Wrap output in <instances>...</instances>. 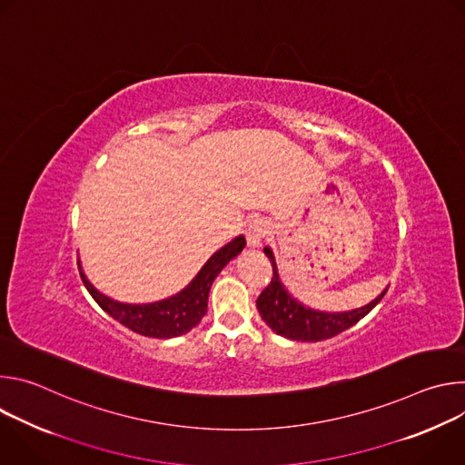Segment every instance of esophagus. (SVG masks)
I'll return each mask as SVG.
<instances>
[{
	"label": "esophagus",
	"mask_w": 465,
	"mask_h": 465,
	"mask_svg": "<svg viewBox=\"0 0 465 465\" xmlns=\"http://www.w3.org/2000/svg\"><path fill=\"white\" fill-rule=\"evenodd\" d=\"M246 244L248 248H259L262 244V241L269 237L271 233V226L267 221L262 219H255V221H250V224L246 226Z\"/></svg>",
	"instance_id": "obj_1"
}]
</instances>
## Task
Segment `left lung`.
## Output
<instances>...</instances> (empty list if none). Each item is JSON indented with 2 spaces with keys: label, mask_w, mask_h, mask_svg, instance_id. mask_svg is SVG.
Listing matches in <instances>:
<instances>
[{
  "label": "left lung",
  "mask_w": 465,
  "mask_h": 465,
  "mask_svg": "<svg viewBox=\"0 0 465 465\" xmlns=\"http://www.w3.org/2000/svg\"><path fill=\"white\" fill-rule=\"evenodd\" d=\"M262 252L267 253V257L272 262V282L271 285L264 289L255 305L264 320L274 333L289 339V341H298V342H318L335 337L342 331L350 329L355 325L361 318H364L386 294L388 287L370 303L351 309V311H341V312H327V311H316L302 302H298L283 285L280 272H278V264L272 250L269 246H264Z\"/></svg>",
  "instance_id": "left-lung-1"
}]
</instances>
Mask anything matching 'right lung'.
Masks as SVG:
<instances>
[{"label": "right lung", "mask_w": 465, "mask_h": 465, "mask_svg": "<svg viewBox=\"0 0 465 465\" xmlns=\"http://www.w3.org/2000/svg\"><path fill=\"white\" fill-rule=\"evenodd\" d=\"M246 241L242 235L235 237L221 250H217L206 262L204 267L198 271V274L176 294L151 302V303H123L117 300L108 298L106 294L99 292L86 278L81 261H79V272L83 278L84 287L92 294V298L99 303V307L115 318L124 327L132 329L134 333L153 339H174L180 335L189 333V331L204 318L208 312V296L215 278L226 264L235 259Z\"/></svg>", "instance_id": "right-lung-1"}]
</instances>
